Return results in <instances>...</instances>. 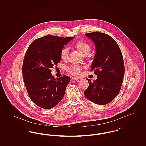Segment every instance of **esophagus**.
Wrapping results in <instances>:
<instances>
[{
    "label": "esophagus",
    "instance_id": "obj_1",
    "mask_svg": "<svg viewBox=\"0 0 146 146\" xmlns=\"http://www.w3.org/2000/svg\"><path fill=\"white\" fill-rule=\"evenodd\" d=\"M72 80H78V79H79V78L78 77H76V76H73V77L72 78Z\"/></svg>",
    "mask_w": 146,
    "mask_h": 146
}]
</instances>
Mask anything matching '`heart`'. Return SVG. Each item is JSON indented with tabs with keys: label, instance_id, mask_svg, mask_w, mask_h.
<instances>
[{
	"label": "heart",
	"instance_id": "obj_1",
	"mask_svg": "<svg viewBox=\"0 0 146 146\" xmlns=\"http://www.w3.org/2000/svg\"><path fill=\"white\" fill-rule=\"evenodd\" d=\"M76 47L78 51L84 56L88 55L91 51L90 45L83 41H79L76 44ZM69 49L68 48H63L60 52L61 58L62 60H66L69 54ZM82 68L76 65H71L68 67V70L73 75L79 76L81 74Z\"/></svg>",
	"mask_w": 146,
	"mask_h": 146
}]
</instances>
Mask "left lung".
Wrapping results in <instances>:
<instances>
[{
	"label": "left lung",
	"mask_w": 146,
	"mask_h": 146,
	"mask_svg": "<svg viewBox=\"0 0 146 146\" xmlns=\"http://www.w3.org/2000/svg\"><path fill=\"white\" fill-rule=\"evenodd\" d=\"M85 35L95 45L91 70H94L97 78L93 82L87 79L89 86L84 94L94 104H108L118 95L123 83L125 67L122 53L117 42L108 35L100 32Z\"/></svg>",
	"instance_id": "left-lung-1"
}]
</instances>
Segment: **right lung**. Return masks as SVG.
<instances>
[{
  "label": "right lung",
  "instance_id": "obj_1",
  "mask_svg": "<svg viewBox=\"0 0 146 146\" xmlns=\"http://www.w3.org/2000/svg\"><path fill=\"white\" fill-rule=\"evenodd\" d=\"M74 38L46 35L35 39L28 47L22 75L29 96L40 108H52L64 97L70 78L63 76L55 79L51 68L60 62L61 50Z\"/></svg>",
  "mask_w": 146,
  "mask_h": 146
}]
</instances>
